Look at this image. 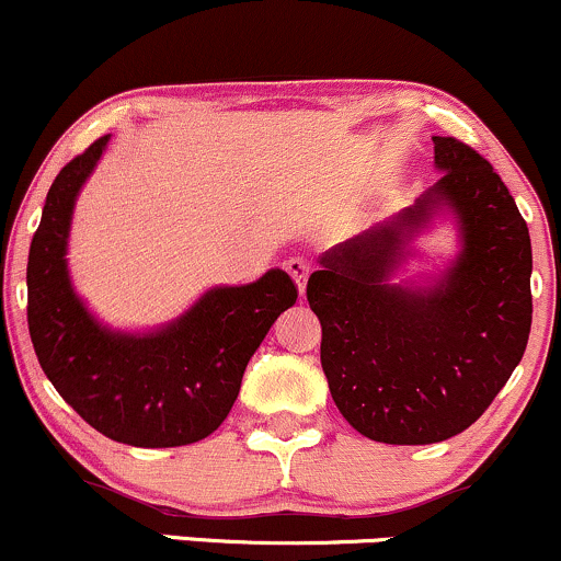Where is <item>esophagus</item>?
<instances>
[{
	"label": "esophagus",
	"instance_id": "esophagus-1",
	"mask_svg": "<svg viewBox=\"0 0 561 561\" xmlns=\"http://www.w3.org/2000/svg\"><path fill=\"white\" fill-rule=\"evenodd\" d=\"M286 270H288V275L294 278L296 286H299V294H305L307 278H309V273H312V262L305 260V256H291V260L286 262Z\"/></svg>",
	"mask_w": 561,
	"mask_h": 561
}]
</instances>
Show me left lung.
I'll use <instances>...</instances> for the list:
<instances>
[{
	"instance_id": "1",
	"label": "left lung",
	"mask_w": 561,
	"mask_h": 561,
	"mask_svg": "<svg viewBox=\"0 0 561 561\" xmlns=\"http://www.w3.org/2000/svg\"><path fill=\"white\" fill-rule=\"evenodd\" d=\"M433 151L438 183L322 254L307 283L335 407L380 444H438L467 431L530 335V233L510 188L457 138L433 136ZM440 214L453 215L460 252L427 284H397L411 241Z\"/></svg>"
}]
</instances>
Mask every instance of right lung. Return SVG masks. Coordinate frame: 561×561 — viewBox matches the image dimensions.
<instances>
[{
  "mask_svg": "<svg viewBox=\"0 0 561 561\" xmlns=\"http://www.w3.org/2000/svg\"><path fill=\"white\" fill-rule=\"evenodd\" d=\"M110 136L65 164L51 183L28 254V331L46 378L102 436L141 449L207 438L239 397L243 370L296 301L286 270L247 286H215L181 318L128 333L99 322L68 270L72 209Z\"/></svg>",
  "mask_w": 561,
  "mask_h": 561,
  "instance_id": "add662e5",
  "label": "right lung"
}]
</instances>
